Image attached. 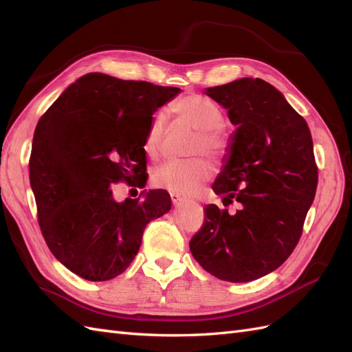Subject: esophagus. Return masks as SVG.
I'll return each instance as SVG.
<instances>
[{
	"label": "esophagus",
	"mask_w": 352,
	"mask_h": 352,
	"mask_svg": "<svg viewBox=\"0 0 352 352\" xmlns=\"http://www.w3.org/2000/svg\"><path fill=\"white\" fill-rule=\"evenodd\" d=\"M170 197H172L173 206H180V204H184V202H185V199H184V198H180V197H179V195H176V194H172Z\"/></svg>",
	"instance_id": "34e87169"
}]
</instances>
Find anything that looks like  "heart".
Returning <instances> with one entry per match:
<instances>
[{
    "mask_svg": "<svg viewBox=\"0 0 352 352\" xmlns=\"http://www.w3.org/2000/svg\"><path fill=\"white\" fill-rule=\"evenodd\" d=\"M172 111L197 131L189 154H206L217 158L223 150V136L219 127L223 123V113L216 102L202 95H186L172 104ZM166 127L164 113H155L148 126L145 138V153L157 158ZM211 176V166L201 158L186 162H170L160 166L153 173V184L179 197L197 194Z\"/></svg>",
    "mask_w": 352,
    "mask_h": 352,
    "instance_id": "obj_1",
    "label": "heart"
}]
</instances>
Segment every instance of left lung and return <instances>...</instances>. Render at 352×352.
Instances as JSON below:
<instances>
[{
	"mask_svg": "<svg viewBox=\"0 0 352 352\" xmlns=\"http://www.w3.org/2000/svg\"><path fill=\"white\" fill-rule=\"evenodd\" d=\"M236 126L212 190L229 214L208 204L206 223L189 248L217 279L251 282L286 261L301 238L317 188V166L307 122L283 94L258 78L204 91Z\"/></svg>",
	"mask_w": 352,
	"mask_h": 352,
	"instance_id": "obj_1",
	"label": "left lung"
}]
</instances>
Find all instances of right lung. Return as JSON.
<instances>
[{
    "mask_svg": "<svg viewBox=\"0 0 352 352\" xmlns=\"http://www.w3.org/2000/svg\"><path fill=\"white\" fill-rule=\"evenodd\" d=\"M177 94L173 87L88 73L39 119L29 162L39 226L54 257L80 278L104 282L122 274L145 226L172 208L164 189L117 202L111 185L145 186L148 126Z\"/></svg>",
    "mask_w": 352,
    "mask_h": 352,
    "instance_id": "add662e5",
    "label": "right lung"
}]
</instances>
